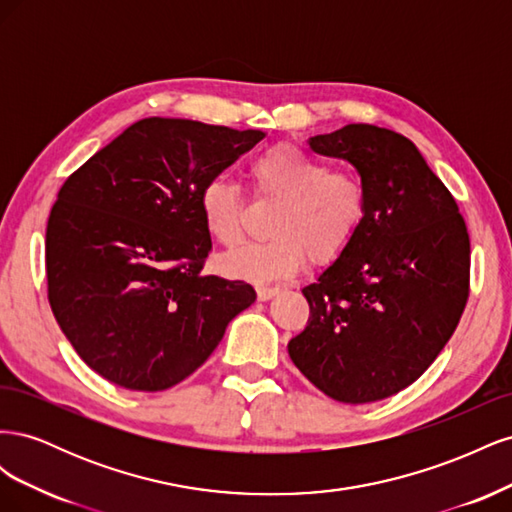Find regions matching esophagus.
<instances>
[{"instance_id": "1", "label": "esophagus", "mask_w": 512, "mask_h": 512, "mask_svg": "<svg viewBox=\"0 0 512 512\" xmlns=\"http://www.w3.org/2000/svg\"><path fill=\"white\" fill-rule=\"evenodd\" d=\"M277 292H280V288H277V286H256L258 301H269V299L275 297Z\"/></svg>"}]
</instances>
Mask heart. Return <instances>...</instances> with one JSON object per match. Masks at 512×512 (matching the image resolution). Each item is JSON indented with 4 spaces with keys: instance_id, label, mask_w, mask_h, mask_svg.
<instances>
[{
    "instance_id": "heart-1",
    "label": "heart",
    "mask_w": 512,
    "mask_h": 512,
    "mask_svg": "<svg viewBox=\"0 0 512 512\" xmlns=\"http://www.w3.org/2000/svg\"><path fill=\"white\" fill-rule=\"evenodd\" d=\"M258 196L280 200L269 222V241L247 243L218 260L224 275L245 282L284 280L314 265L342 258L365 222L367 190L348 168H329L312 153L282 143L250 164ZM198 211L222 245L241 239L243 198L235 183L211 177L198 192Z\"/></svg>"
}]
</instances>
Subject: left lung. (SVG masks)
I'll return each mask as SVG.
<instances>
[{
  "label": "left lung",
  "mask_w": 512,
  "mask_h": 512,
  "mask_svg": "<svg viewBox=\"0 0 512 512\" xmlns=\"http://www.w3.org/2000/svg\"><path fill=\"white\" fill-rule=\"evenodd\" d=\"M309 147L356 168L367 211L350 250L303 288L309 320L288 354L324 395L369 404L421 378L455 333L470 294L468 228L406 136L348 123Z\"/></svg>",
  "instance_id": "obj_1"
}]
</instances>
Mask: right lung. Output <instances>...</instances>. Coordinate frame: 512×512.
Masks as SVG:
<instances>
[{"label":"right lung","mask_w":512,"mask_h":512,"mask_svg":"<svg viewBox=\"0 0 512 512\" xmlns=\"http://www.w3.org/2000/svg\"><path fill=\"white\" fill-rule=\"evenodd\" d=\"M262 138L147 117L61 185L46 224L49 303L96 374L130 391L170 389L256 301L250 284L203 273L211 235L198 192Z\"/></svg>","instance_id":"right-lung-1"}]
</instances>
